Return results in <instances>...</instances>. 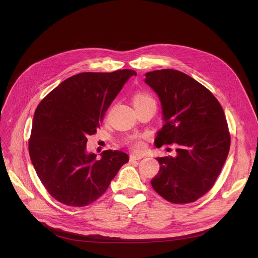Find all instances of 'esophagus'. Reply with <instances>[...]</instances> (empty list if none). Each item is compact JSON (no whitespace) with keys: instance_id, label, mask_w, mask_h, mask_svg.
<instances>
[{"instance_id":"obj_1","label":"esophagus","mask_w":258,"mask_h":258,"mask_svg":"<svg viewBox=\"0 0 258 258\" xmlns=\"http://www.w3.org/2000/svg\"><path fill=\"white\" fill-rule=\"evenodd\" d=\"M143 157H144V155H142V154H137V153H133V154H131V156H130L131 160H140V159H142Z\"/></svg>"}]
</instances>
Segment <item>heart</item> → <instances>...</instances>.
Wrapping results in <instances>:
<instances>
[{
  "mask_svg": "<svg viewBox=\"0 0 258 258\" xmlns=\"http://www.w3.org/2000/svg\"><path fill=\"white\" fill-rule=\"evenodd\" d=\"M145 102H155L154 99L147 93H137L134 97V104H140V103H145ZM133 143V146L135 147V148L139 149L142 147V143L138 140H133L131 141Z\"/></svg>",
  "mask_w": 258,
  "mask_h": 258,
  "instance_id": "heart-1",
  "label": "heart"
}]
</instances>
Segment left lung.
I'll return each instance as SVG.
<instances>
[{"label":"left lung","mask_w":258,"mask_h":258,"mask_svg":"<svg viewBox=\"0 0 258 258\" xmlns=\"http://www.w3.org/2000/svg\"><path fill=\"white\" fill-rule=\"evenodd\" d=\"M145 77L159 97L164 121L155 146L176 147L174 156L156 158L160 169L151 185L171 203L194 202L212 188L229 154L231 137L223 107L183 72L161 69Z\"/></svg>","instance_id":"1"}]
</instances>
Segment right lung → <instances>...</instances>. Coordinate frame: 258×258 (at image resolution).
I'll list each match as a JSON object with an SVG mask.
<instances>
[{
  "mask_svg": "<svg viewBox=\"0 0 258 258\" xmlns=\"http://www.w3.org/2000/svg\"><path fill=\"white\" fill-rule=\"evenodd\" d=\"M137 72H83L68 78L36 108L28 150L36 174L57 201L83 207L101 197L128 155L106 150L101 158L87 150L105 112Z\"/></svg>",
  "mask_w": 258,
  "mask_h": 258,
  "instance_id": "add662e5",
  "label": "right lung"
}]
</instances>
